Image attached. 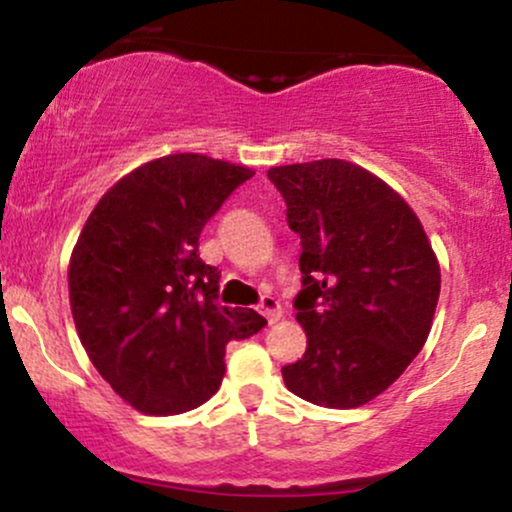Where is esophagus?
Returning <instances> with one entry per match:
<instances>
[{
	"mask_svg": "<svg viewBox=\"0 0 512 512\" xmlns=\"http://www.w3.org/2000/svg\"><path fill=\"white\" fill-rule=\"evenodd\" d=\"M260 313L269 320V323L282 320V306H279V301L274 299V296H265V299L260 301Z\"/></svg>",
	"mask_w": 512,
	"mask_h": 512,
	"instance_id": "esophagus-1",
	"label": "esophagus"
}]
</instances>
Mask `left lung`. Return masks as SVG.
Segmentation results:
<instances>
[{
	"label": "left lung",
	"instance_id": "obj_1",
	"mask_svg": "<svg viewBox=\"0 0 512 512\" xmlns=\"http://www.w3.org/2000/svg\"><path fill=\"white\" fill-rule=\"evenodd\" d=\"M301 235L296 320L306 352L286 389L325 408L374 401L428 340L440 262L423 223L384 179L347 160L269 167Z\"/></svg>",
	"mask_w": 512,
	"mask_h": 512
}]
</instances>
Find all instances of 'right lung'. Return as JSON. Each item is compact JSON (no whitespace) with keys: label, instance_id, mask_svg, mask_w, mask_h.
I'll return each instance as SVG.
<instances>
[{"label":"right lung","instance_id":"add662e5","mask_svg":"<svg viewBox=\"0 0 512 512\" xmlns=\"http://www.w3.org/2000/svg\"><path fill=\"white\" fill-rule=\"evenodd\" d=\"M250 167L199 153L145 162L89 213L67 267L77 335L126 403L174 415L206 403L226 374V345L267 325L218 306L221 272L199 235Z\"/></svg>","mask_w":512,"mask_h":512}]
</instances>
